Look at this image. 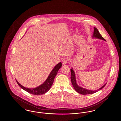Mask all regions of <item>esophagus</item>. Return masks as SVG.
<instances>
[{
	"instance_id": "obj_1",
	"label": "esophagus",
	"mask_w": 121,
	"mask_h": 121,
	"mask_svg": "<svg viewBox=\"0 0 121 121\" xmlns=\"http://www.w3.org/2000/svg\"><path fill=\"white\" fill-rule=\"evenodd\" d=\"M69 61V59L68 58H63L62 60V63L63 64H66V63H68Z\"/></svg>"
}]
</instances>
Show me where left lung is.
Segmentation results:
<instances>
[{"label":"left lung","instance_id":"obj_1","mask_svg":"<svg viewBox=\"0 0 121 121\" xmlns=\"http://www.w3.org/2000/svg\"><path fill=\"white\" fill-rule=\"evenodd\" d=\"M93 38H95L98 39H102L103 40L106 41V40L104 39V38L102 36V35H100V33L99 32L98 29L94 27V32H93V34L92 36ZM71 80L72 82V83L73 85V86L75 90V91L79 93L82 94V95H86V94H93L94 93L97 92L98 91L101 90L102 88H103L105 85H106L107 83L105 84L103 86H102L101 88H99L98 90H88L86 89H85L83 87H82L81 86H79L76 82V77H75V74L74 71L73 70V68L71 69Z\"/></svg>","mask_w":121,"mask_h":121}]
</instances>
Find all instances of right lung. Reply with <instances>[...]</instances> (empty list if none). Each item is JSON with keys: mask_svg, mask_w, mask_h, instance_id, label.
<instances>
[{"mask_svg": "<svg viewBox=\"0 0 121 121\" xmlns=\"http://www.w3.org/2000/svg\"><path fill=\"white\" fill-rule=\"evenodd\" d=\"M62 64L61 62L57 64L53 69L52 70L51 72L49 74L48 78L46 79V80L39 86H38L34 88H29L25 87H24L21 85L19 82L16 80L17 84L19 85L21 88H22L24 90L29 92L30 94L36 95H40L43 94L47 92L51 88L52 84L53 82V81L55 76L58 73V71L60 68L62 67Z\"/></svg>", "mask_w": 121, "mask_h": 121, "instance_id": "obj_1", "label": "right lung"}]
</instances>
